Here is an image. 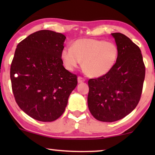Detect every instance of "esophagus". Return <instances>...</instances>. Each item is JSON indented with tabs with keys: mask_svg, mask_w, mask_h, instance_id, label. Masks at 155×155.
Instances as JSON below:
<instances>
[{
	"mask_svg": "<svg viewBox=\"0 0 155 155\" xmlns=\"http://www.w3.org/2000/svg\"><path fill=\"white\" fill-rule=\"evenodd\" d=\"M78 81L79 83H82V82H83L85 81V79H84V78L81 77V76H79V77L78 78Z\"/></svg>",
	"mask_w": 155,
	"mask_h": 155,
	"instance_id": "esophagus-1",
	"label": "esophagus"
}]
</instances>
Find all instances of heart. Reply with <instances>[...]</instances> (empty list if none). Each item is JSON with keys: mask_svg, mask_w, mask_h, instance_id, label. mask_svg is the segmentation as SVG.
Returning a JSON list of instances; mask_svg holds the SVG:
<instances>
[{"mask_svg": "<svg viewBox=\"0 0 155 155\" xmlns=\"http://www.w3.org/2000/svg\"><path fill=\"white\" fill-rule=\"evenodd\" d=\"M119 48L113 41L95 39H81L75 41L72 47L65 46L61 56L68 71H73L81 61L86 73L98 78L109 73L117 63Z\"/></svg>", "mask_w": 155, "mask_h": 155, "instance_id": "b5f03b06", "label": "heart"}]
</instances>
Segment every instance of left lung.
I'll list each match as a JSON object with an SVG mask.
<instances>
[{
	"mask_svg": "<svg viewBox=\"0 0 155 155\" xmlns=\"http://www.w3.org/2000/svg\"><path fill=\"white\" fill-rule=\"evenodd\" d=\"M119 48L117 63L109 73L88 80V108L97 120L114 122L139 103L145 76L141 51L126 35L112 33Z\"/></svg>",
	"mask_w": 155,
	"mask_h": 155,
	"instance_id": "8db88e82",
	"label": "left lung"
}]
</instances>
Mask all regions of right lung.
Returning <instances> with one entry per match:
<instances>
[{"label":"right lung","mask_w":155,"mask_h":155,"mask_svg":"<svg viewBox=\"0 0 155 155\" xmlns=\"http://www.w3.org/2000/svg\"><path fill=\"white\" fill-rule=\"evenodd\" d=\"M65 37L44 29L18 44L10 65L15 99L27 115L39 121L56 120L78 84V77L63 67L61 59Z\"/></svg>","instance_id":"1"}]
</instances>
